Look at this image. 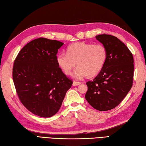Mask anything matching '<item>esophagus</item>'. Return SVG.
Returning <instances> with one entry per match:
<instances>
[{
	"label": "esophagus",
	"mask_w": 146,
	"mask_h": 146,
	"mask_svg": "<svg viewBox=\"0 0 146 146\" xmlns=\"http://www.w3.org/2000/svg\"><path fill=\"white\" fill-rule=\"evenodd\" d=\"M80 84H81V83L79 82L74 81V82H73V83H72V85H73V86H79V85H80Z\"/></svg>",
	"instance_id": "esophagus-1"
}]
</instances>
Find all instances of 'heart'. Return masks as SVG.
Wrapping results in <instances>:
<instances>
[{
	"label": "heart",
	"instance_id": "heart-1",
	"mask_svg": "<svg viewBox=\"0 0 146 146\" xmlns=\"http://www.w3.org/2000/svg\"><path fill=\"white\" fill-rule=\"evenodd\" d=\"M108 58L106 48L102 44L77 42L67 48V54L60 53L57 62L66 75H70L77 66L74 74L77 79L85 76L94 77L101 71Z\"/></svg>",
	"mask_w": 146,
	"mask_h": 146
}]
</instances>
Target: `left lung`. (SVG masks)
Instances as JSON below:
<instances>
[{
	"mask_svg": "<svg viewBox=\"0 0 146 146\" xmlns=\"http://www.w3.org/2000/svg\"><path fill=\"white\" fill-rule=\"evenodd\" d=\"M96 38L106 48L108 58L93 81L86 83L85 98L94 108L106 111L117 106L131 90L134 59L127 47L116 37L100 34Z\"/></svg>",
	"mask_w": 146,
	"mask_h": 146,
	"instance_id": "8db88e82",
	"label": "left lung"
}]
</instances>
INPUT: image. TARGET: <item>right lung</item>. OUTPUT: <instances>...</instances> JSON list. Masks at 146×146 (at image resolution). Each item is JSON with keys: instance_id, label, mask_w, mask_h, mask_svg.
I'll return each instance as SVG.
<instances>
[{"instance_id": "right-lung-1", "label": "right lung", "mask_w": 146, "mask_h": 146, "mask_svg": "<svg viewBox=\"0 0 146 146\" xmlns=\"http://www.w3.org/2000/svg\"><path fill=\"white\" fill-rule=\"evenodd\" d=\"M64 43L38 38L22 48L14 61L12 76L22 104L34 114L50 117L59 111L72 82L57 62Z\"/></svg>"}]
</instances>
